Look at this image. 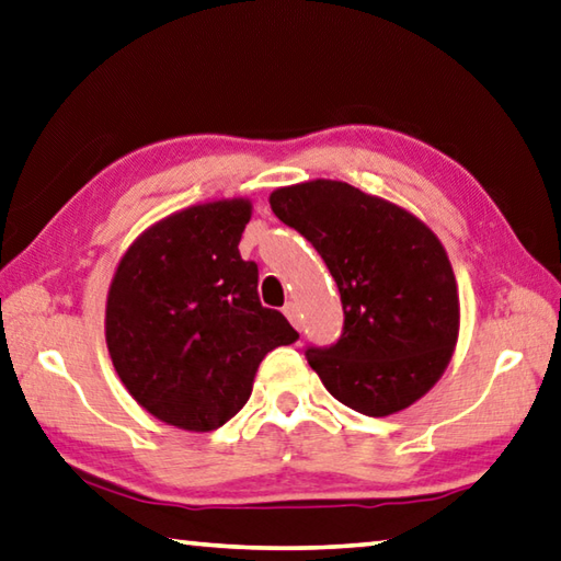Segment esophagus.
I'll list each match as a JSON object with an SVG mask.
<instances>
[{"instance_id":"34e87169","label":"esophagus","mask_w":561,"mask_h":561,"mask_svg":"<svg viewBox=\"0 0 561 561\" xmlns=\"http://www.w3.org/2000/svg\"><path fill=\"white\" fill-rule=\"evenodd\" d=\"M284 316H287V319L294 323V325H297V329H299V307H297V304H294V301H287V304H284Z\"/></svg>"}]
</instances>
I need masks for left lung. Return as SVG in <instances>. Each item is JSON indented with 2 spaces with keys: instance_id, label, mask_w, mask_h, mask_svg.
I'll use <instances>...</instances> for the list:
<instances>
[{
  "instance_id": "left-lung-1",
  "label": "left lung",
  "mask_w": 561,
  "mask_h": 561,
  "mask_svg": "<svg viewBox=\"0 0 561 561\" xmlns=\"http://www.w3.org/2000/svg\"><path fill=\"white\" fill-rule=\"evenodd\" d=\"M339 284L343 333L307 360L351 410L387 416L424 397L449 365L461 307L442 240L414 213L345 181L313 179L270 193Z\"/></svg>"
}]
</instances>
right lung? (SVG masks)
<instances>
[{
    "label": "right lung",
    "mask_w": 561,
    "mask_h": 561,
    "mask_svg": "<svg viewBox=\"0 0 561 561\" xmlns=\"http://www.w3.org/2000/svg\"><path fill=\"white\" fill-rule=\"evenodd\" d=\"M248 198L196 203L149 226L112 277L105 341L127 392L157 420L213 432L250 400L264 355L299 339L240 257Z\"/></svg>",
    "instance_id": "obj_1"
}]
</instances>
